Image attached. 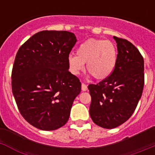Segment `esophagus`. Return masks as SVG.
I'll return each mask as SVG.
<instances>
[{"label": "esophagus", "instance_id": "esophagus-1", "mask_svg": "<svg viewBox=\"0 0 155 155\" xmlns=\"http://www.w3.org/2000/svg\"><path fill=\"white\" fill-rule=\"evenodd\" d=\"M87 85H86L85 84H84V83H82V84H81V90H82V91H87Z\"/></svg>", "mask_w": 155, "mask_h": 155}]
</instances>
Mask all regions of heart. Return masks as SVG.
<instances>
[{"mask_svg":"<svg viewBox=\"0 0 155 155\" xmlns=\"http://www.w3.org/2000/svg\"><path fill=\"white\" fill-rule=\"evenodd\" d=\"M117 49L113 42L104 39H89L82 42L77 50V56L70 55V71L77 75L84 70L98 81L108 78L117 63Z\"/></svg>","mask_w":155,"mask_h":155,"instance_id":"b5f03b06","label":"heart"}]
</instances>
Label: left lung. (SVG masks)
I'll use <instances>...</instances> for the list:
<instances>
[{"label":"left lung","mask_w":155,"mask_h":155,"mask_svg":"<svg viewBox=\"0 0 155 155\" xmlns=\"http://www.w3.org/2000/svg\"><path fill=\"white\" fill-rule=\"evenodd\" d=\"M117 43V63L113 74L97 84H89V113L94 124L113 129L132 116L144 84V64L139 50L127 39L113 36Z\"/></svg>","instance_id":"obj_1"}]
</instances>
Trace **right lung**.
I'll use <instances>...</instances> for the list:
<instances>
[{
  "label": "right lung",
  "mask_w": 155,
  "mask_h": 155,
  "mask_svg": "<svg viewBox=\"0 0 155 155\" xmlns=\"http://www.w3.org/2000/svg\"><path fill=\"white\" fill-rule=\"evenodd\" d=\"M76 42L72 32L46 30L29 38L16 54L12 93L21 116L39 130L65 125L80 94V81L68 71V57Z\"/></svg>",
  "instance_id": "add662e5"
}]
</instances>
